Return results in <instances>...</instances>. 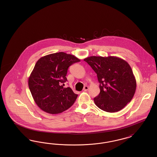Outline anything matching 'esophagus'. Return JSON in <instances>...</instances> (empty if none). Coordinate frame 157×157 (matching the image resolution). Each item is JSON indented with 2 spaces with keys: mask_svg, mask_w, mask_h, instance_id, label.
Here are the masks:
<instances>
[{
  "mask_svg": "<svg viewBox=\"0 0 157 157\" xmlns=\"http://www.w3.org/2000/svg\"><path fill=\"white\" fill-rule=\"evenodd\" d=\"M83 90L84 91H87V90H88V86H85Z\"/></svg>",
  "mask_w": 157,
  "mask_h": 157,
  "instance_id": "34e87169",
  "label": "esophagus"
}]
</instances>
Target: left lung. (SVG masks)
Listing matches in <instances>:
<instances>
[{
  "instance_id": "1",
  "label": "left lung",
  "mask_w": 157,
  "mask_h": 157,
  "mask_svg": "<svg viewBox=\"0 0 157 157\" xmlns=\"http://www.w3.org/2000/svg\"><path fill=\"white\" fill-rule=\"evenodd\" d=\"M97 74L100 93L94 98L99 108L118 112L134 95L136 83L132 70L124 60L116 56H90L84 59Z\"/></svg>"
}]
</instances>
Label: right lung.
Segmentation results:
<instances>
[{
  "label": "right lung",
  "mask_w": 157,
  "mask_h": 157,
  "mask_svg": "<svg viewBox=\"0 0 157 157\" xmlns=\"http://www.w3.org/2000/svg\"><path fill=\"white\" fill-rule=\"evenodd\" d=\"M79 61L75 56L62 52L46 55L37 60L28 85L35 103L42 110L56 114L74 104L78 95L70 87L63 86L67 81L68 67Z\"/></svg>",
  "instance_id": "add662e5"
}]
</instances>
